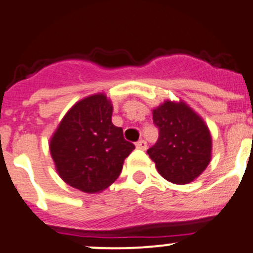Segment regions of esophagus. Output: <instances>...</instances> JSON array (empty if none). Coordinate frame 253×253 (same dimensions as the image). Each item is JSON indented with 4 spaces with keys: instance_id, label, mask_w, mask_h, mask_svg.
Instances as JSON below:
<instances>
[{
    "instance_id": "1",
    "label": "esophagus",
    "mask_w": 253,
    "mask_h": 253,
    "mask_svg": "<svg viewBox=\"0 0 253 253\" xmlns=\"http://www.w3.org/2000/svg\"><path fill=\"white\" fill-rule=\"evenodd\" d=\"M135 145H136L137 149H140V150H146L147 149V142L145 141V140H139V141H137Z\"/></svg>"
}]
</instances>
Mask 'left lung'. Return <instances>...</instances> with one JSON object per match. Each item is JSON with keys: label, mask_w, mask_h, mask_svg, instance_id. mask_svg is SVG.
Masks as SVG:
<instances>
[{"label": "left lung", "mask_w": 253, "mask_h": 253, "mask_svg": "<svg viewBox=\"0 0 253 253\" xmlns=\"http://www.w3.org/2000/svg\"><path fill=\"white\" fill-rule=\"evenodd\" d=\"M159 127L156 144L147 150L159 173L187 184L201 176L211 159V135L203 119L184 102L166 101L152 111Z\"/></svg>", "instance_id": "obj_1"}]
</instances>
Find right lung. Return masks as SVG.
Segmentation results:
<instances>
[{
	"label": "right lung",
	"mask_w": 253,
	"mask_h": 253,
	"mask_svg": "<svg viewBox=\"0 0 253 253\" xmlns=\"http://www.w3.org/2000/svg\"><path fill=\"white\" fill-rule=\"evenodd\" d=\"M112 102L98 93L77 102L60 122L49 147L57 173L69 186L98 193L121 174L135 146L112 123Z\"/></svg>",
	"instance_id": "obj_1"
}]
</instances>
